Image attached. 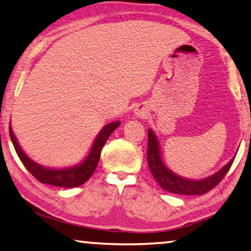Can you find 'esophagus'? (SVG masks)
I'll list each match as a JSON object with an SVG mask.
<instances>
[{
  "label": "esophagus",
  "mask_w": 251,
  "mask_h": 251,
  "mask_svg": "<svg viewBox=\"0 0 251 251\" xmlns=\"http://www.w3.org/2000/svg\"><path fill=\"white\" fill-rule=\"evenodd\" d=\"M136 114L138 115V116H144V115H145V111L144 110H143V109H136Z\"/></svg>",
  "instance_id": "1"
}]
</instances>
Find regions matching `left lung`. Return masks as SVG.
<instances>
[{
    "label": "left lung",
    "mask_w": 251,
    "mask_h": 251,
    "mask_svg": "<svg viewBox=\"0 0 251 251\" xmlns=\"http://www.w3.org/2000/svg\"><path fill=\"white\" fill-rule=\"evenodd\" d=\"M234 157L225 165L219 172L203 180H189L178 176L169 170L162 162L161 151L157 138L152 129H149V144H147V163L152 176L162 189L171 193L183 194V196H201L209 192L222 181V178L231 168Z\"/></svg>",
    "instance_id": "1"
}]
</instances>
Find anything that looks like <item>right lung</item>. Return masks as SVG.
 Wrapping results in <instances>:
<instances>
[{
    "label": "right lung",
    "mask_w": 251,
    "mask_h": 251,
    "mask_svg": "<svg viewBox=\"0 0 251 251\" xmlns=\"http://www.w3.org/2000/svg\"><path fill=\"white\" fill-rule=\"evenodd\" d=\"M121 125L119 122H114L110 124L106 125L104 128L100 130L98 136L95 140L93 147H91L88 156L83 161L81 164L77 166H73V168L68 169H61V170H53L43 168V166L39 165L38 163L33 162L31 158H29L23 152L21 147H20L19 143L15 138L13 132H12L11 126L10 129V137L11 141L13 143V146L17 152L20 160L25 166V169L32 174V176L37 178L39 182L46 183V184L60 186V188H77L79 185H82L89 180V177L93 176V173L96 170L99 158H100V152L102 150V146L105 145L107 138L110 136V134L114 132L117 127Z\"/></svg>",
    "instance_id": "obj_1"
}]
</instances>
